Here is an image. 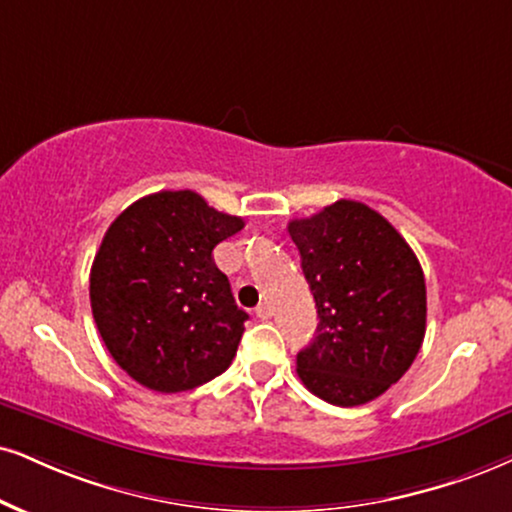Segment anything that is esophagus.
I'll return each instance as SVG.
<instances>
[{
    "mask_svg": "<svg viewBox=\"0 0 512 512\" xmlns=\"http://www.w3.org/2000/svg\"><path fill=\"white\" fill-rule=\"evenodd\" d=\"M256 315L261 320H268L270 315H273V308H270V304H266V301H263V304H258L256 306Z\"/></svg>",
    "mask_w": 512,
    "mask_h": 512,
    "instance_id": "esophagus-1",
    "label": "esophagus"
}]
</instances>
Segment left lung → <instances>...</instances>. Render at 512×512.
<instances>
[{"label":"left lung","mask_w":512,"mask_h":512,"mask_svg":"<svg viewBox=\"0 0 512 512\" xmlns=\"http://www.w3.org/2000/svg\"><path fill=\"white\" fill-rule=\"evenodd\" d=\"M287 230L320 318L296 375L332 406H363L406 375L425 339L418 256L387 218L351 199Z\"/></svg>","instance_id":"8db88e82"}]
</instances>
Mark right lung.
I'll return each instance as SVG.
<instances>
[{
	"mask_svg": "<svg viewBox=\"0 0 512 512\" xmlns=\"http://www.w3.org/2000/svg\"><path fill=\"white\" fill-rule=\"evenodd\" d=\"M242 227L192 189H163L106 230L90 273L92 315L113 361L142 387L175 394L230 368L249 315L213 249Z\"/></svg>",
	"mask_w": 512,
	"mask_h": 512,
	"instance_id": "1",
	"label": "right lung"
}]
</instances>
